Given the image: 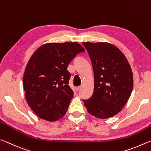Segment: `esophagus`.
Listing matches in <instances>:
<instances>
[{"mask_svg": "<svg viewBox=\"0 0 151 151\" xmlns=\"http://www.w3.org/2000/svg\"><path fill=\"white\" fill-rule=\"evenodd\" d=\"M80 88H81V87H80V86H79V87H76V90L77 91H78L80 90Z\"/></svg>", "mask_w": 151, "mask_h": 151, "instance_id": "obj_1", "label": "esophagus"}]
</instances>
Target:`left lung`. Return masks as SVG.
Masks as SVG:
<instances>
[{
	"label": "left lung",
	"mask_w": 151,
	"mask_h": 151,
	"mask_svg": "<svg viewBox=\"0 0 151 151\" xmlns=\"http://www.w3.org/2000/svg\"><path fill=\"white\" fill-rule=\"evenodd\" d=\"M91 61L94 89L83 99L89 114L99 119L117 115L131 96L133 86L131 68L123 52L107 42H83Z\"/></svg>",
	"instance_id": "8db88e82"
}]
</instances>
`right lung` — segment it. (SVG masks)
Segmentation results:
<instances>
[{
    "label": "right lung",
    "instance_id": "right-lung-1",
    "mask_svg": "<svg viewBox=\"0 0 151 151\" xmlns=\"http://www.w3.org/2000/svg\"><path fill=\"white\" fill-rule=\"evenodd\" d=\"M84 51L77 42L47 43L31 56L24 73L23 87L26 101L40 118L55 121L65 114L73 97L68 66Z\"/></svg>",
    "mask_w": 151,
    "mask_h": 151
}]
</instances>
